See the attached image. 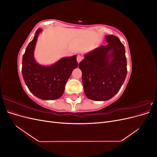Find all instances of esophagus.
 I'll list each match as a JSON object with an SVG mask.
<instances>
[{
  "label": "esophagus",
  "mask_w": 157,
  "mask_h": 157,
  "mask_svg": "<svg viewBox=\"0 0 157 157\" xmlns=\"http://www.w3.org/2000/svg\"><path fill=\"white\" fill-rule=\"evenodd\" d=\"M82 57L81 56H80V55L77 56V61H78V63L80 62V61H82Z\"/></svg>",
  "instance_id": "34e87169"
}]
</instances>
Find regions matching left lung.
<instances>
[{
    "mask_svg": "<svg viewBox=\"0 0 157 157\" xmlns=\"http://www.w3.org/2000/svg\"><path fill=\"white\" fill-rule=\"evenodd\" d=\"M105 39L106 46L84 54L78 65L85 95L94 101H107L115 96L127 75L124 46L116 36L105 35Z\"/></svg>",
    "mask_w": 157,
    "mask_h": 157,
    "instance_id": "8db88e82",
    "label": "left lung"
}]
</instances>
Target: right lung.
I'll return each mask as SVG.
<instances>
[{
	"label": "right lung",
	"instance_id": "obj_1",
	"mask_svg": "<svg viewBox=\"0 0 157 157\" xmlns=\"http://www.w3.org/2000/svg\"><path fill=\"white\" fill-rule=\"evenodd\" d=\"M41 29H38L33 39L28 44L22 58L23 78L29 91L44 100L59 99L73 71L78 67L77 56L65 57L50 65L38 63L34 51Z\"/></svg>",
	"mask_w": 157,
	"mask_h": 157
}]
</instances>
